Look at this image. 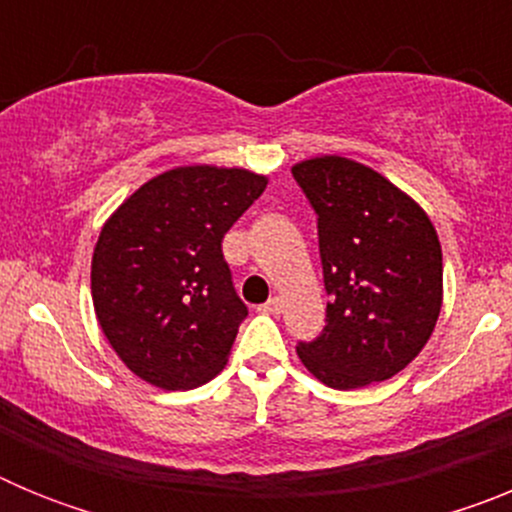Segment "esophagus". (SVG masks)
Here are the masks:
<instances>
[{"mask_svg":"<svg viewBox=\"0 0 512 512\" xmlns=\"http://www.w3.org/2000/svg\"><path fill=\"white\" fill-rule=\"evenodd\" d=\"M261 312H266V315H279V312H282V300H279V297H271L269 302L261 305Z\"/></svg>","mask_w":512,"mask_h":512,"instance_id":"1","label":"esophagus"}]
</instances>
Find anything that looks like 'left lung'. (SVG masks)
<instances>
[{
	"label": "left lung",
	"mask_w": 512,
	"mask_h": 512,
	"mask_svg": "<svg viewBox=\"0 0 512 512\" xmlns=\"http://www.w3.org/2000/svg\"><path fill=\"white\" fill-rule=\"evenodd\" d=\"M292 176L318 215L330 295L323 333L297 343V356L333 390L395 377L423 351L443 305L431 217L387 176L351 158H307Z\"/></svg>",
	"instance_id": "8db88e82"
}]
</instances>
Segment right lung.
I'll return each mask as SVG.
<instances>
[{
  "label": "right lung",
  "mask_w": 512,
  "mask_h": 512,
  "mask_svg": "<svg viewBox=\"0 0 512 512\" xmlns=\"http://www.w3.org/2000/svg\"><path fill=\"white\" fill-rule=\"evenodd\" d=\"M266 184L248 169L176 166L107 217L92 256V302L135 377L161 390H192L223 372L248 315L230 282L223 238Z\"/></svg>",
  "instance_id": "right-lung-1"
}]
</instances>
